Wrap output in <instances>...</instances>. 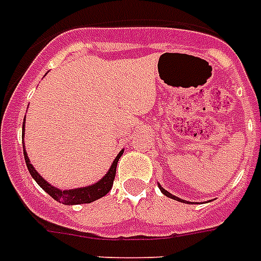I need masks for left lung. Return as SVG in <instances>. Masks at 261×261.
<instances>
[{
  "label": "left lung",
  "instance_id": "8db88e82",
  "mask_svg": "<svg viewBox=\"0 0 261 261\" xmlns=\"http://www.w3.org/2000/svg\"><path fill=\"white\" fill-rule=\"evenodd\" d=\"M159 188L160 190H161V192H163L164 195H165V196H168V198H171V199H174V200H178V202H181V203H191V202H187V200H184V199H180V198H177V196H174V195H172L171 192H168L167 190H164V187H161L159 184Z\"/></svg>",
  "mask_w": 261,
  "mask_h": 261
}]
</instances>
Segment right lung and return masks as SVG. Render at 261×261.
Listing matches in <instances>:
<instances>
[{"label":"right lung","mask_w":261,"mask_h":261,"mask_svg":"<svg viewBox=\"0 0 261 261\" xmlns=\"http://www.w3.org/2000/svg\"><path fill=\"white\" fill-rule=\"evenodd\" d=\"M25 118H24V122H22V138H24V134H25ZM22 151H24V159H25V164L28 171H30L31 176L35 178V181L38 182L39 186L42 187L43 190L46 191L47 194L50 195L51 198H54L57 202L62 203V204H66V206H73V204H84V203H92L97 199L106 196L108 192L112 188V184H114L115 173H116V165H118L119 159L122 157L123 150L119 151V154L115 157L114 163L111 165V168L108 169L104 177H101L97 182L94 184H90L88 187H81V188H73V190H61V188H57V187L51 186L50 182L46 181L44 178L39 174V172L34 168V165L31 164L30 159H28V154H27L25 146H22Z\"/></svg>","instance_id":"right-lung-1"}]
</instances>
